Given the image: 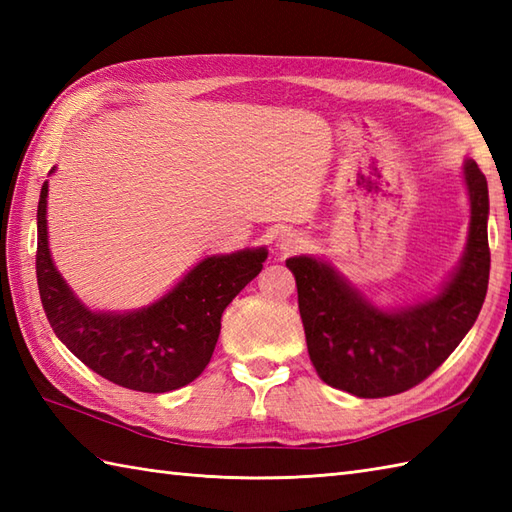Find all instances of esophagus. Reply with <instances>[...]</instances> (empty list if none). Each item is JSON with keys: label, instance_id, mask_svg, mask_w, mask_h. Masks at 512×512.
I'll return each mask as SVG.
<instances>
[{"label": "esophagus", "instance_id": "1", "mask_svg": "<svg viewBox=\"0 0 512 512\" xmlns=\"http://www.w3.org/2000/svg\"><path fill=\"white\" fill-rule=\"evenodd\" d=\"M303 246H306V237L301 233H284L277 242V248L281 253H297Z\"/></svg>", "mask_w": 512, "mask_h": 512}]
</instances>
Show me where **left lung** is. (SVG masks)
Segmentation results:
<instances>
[{
  "label": "left lung",
  "instance_id": "8db88e82",
  "mask_svg": "<svg viewBox=\"0 0 512 512\" xmlns=\"http://www.w3.org/2000/svg\"><path fill=\"white\" fill-rule=\"evenodd\" d=\"M471 200L469 239L453 277L433 299L380 310L350 281L308 255L290 257L310 361L330 387L358 398H385L422 383L473 328L488 288V184L464 160Z\"/></svg>",
  "mask_w": 512,
  "mask_h": 512
}]
</instances>
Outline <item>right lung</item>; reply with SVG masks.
<instances>
[{"label": "right lung", "instance_id": "1", "mask_svg": "<svg viewBox=\"0 0 512 512\" xmlns=\"http://www.w3.org/2000/svg\"><path fill=\"white\" fill-rule=\"evenodd\" d=\"M46 211L48 182H43L37 206V284L54 334L92 372L147 394L180 389L204 372L220 336L222 312L259 275L268 257L266 248L204 257L151 306L94 312L52 262Z\"/></svg>", "mask_w": 512, "mask_h": 512}]
</instances>
